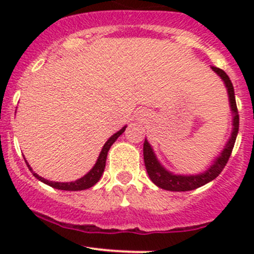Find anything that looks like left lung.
I'll use <instances>...</instances> for the list:
<instances>
[{
	"label": "left lung",
	"mask_w": 254,
	"mask_h": 254,
	"mask_svg": "<svg viewBox=\"0 0 254 254\" xmlns=\"http://www.w3.org/2000/svg\"><path fill=\"white\" fill-rule=\"evenodd\" d=\"M212 70L222 78V81L225 82V84H226L227 87V92H229L230 104H231L232 113H234V131H232L231 134V139L229 140L226 147L224 148V151H222L221 155L219 156V158H216L214 165H212L206 172L196 176H177L167 172L157 161L152 148H151L150 143L145 140V142H143V161H145L146 171H147L151 181H152L156 186L160 187V188L162 189H166V190H193V189H196L199 188V187L204 186V184L209 183V182H211L212 179L216 178V177L222 172V170L225 168L226 163L229 162V158L232 153V148H234L235 141H236L237 137L238 125H240V117H238L234 86H232L231 79H230L227 73L225 72L224 70H221V68L219 67H212Z\"/></svg>",
	"instance_id": "obj_1"
}]
</instances>
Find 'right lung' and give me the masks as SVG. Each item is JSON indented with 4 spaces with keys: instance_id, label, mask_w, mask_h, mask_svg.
Instances as JSON below:
<instances>
[{
    "instance_id": "right-lung-1",
    "label": "right lung",
    "mask_w": 254,
    "mask_h": 254,
    "mask_svg": "<svg viewBox=\"0 0 254 254\" xmlns=\"http://www.w3.org/2000/svg\"><path fill=\"white\" fill-rule=\"evenodd\" d=\"M125 127H124L122 130H119L117 134H114L112 137H109L108 141L104 143L103 148H102L101 153H99L98 160H97L96 165L93 166V168H92V170L89 171L86 176H83L82 178H79L75 182H70V183H60V182L48 181V179H44L43 177L38 176L37 173L33 172V170L30 168V166L28 165V162H25V163H27V166L29 167V170L32 171L35 178H38L39 181H42L43 183L48 184V186L53 187V188L60 189V190H84V189H88V188H91V187H93L94 184L99 181V178H101L102 175H103L104 167H106L107 155H108L109 148H111V146L115 142V140H117L118 137H119L120 135L125 131Z\"/></svg>"
}]
</instances>
